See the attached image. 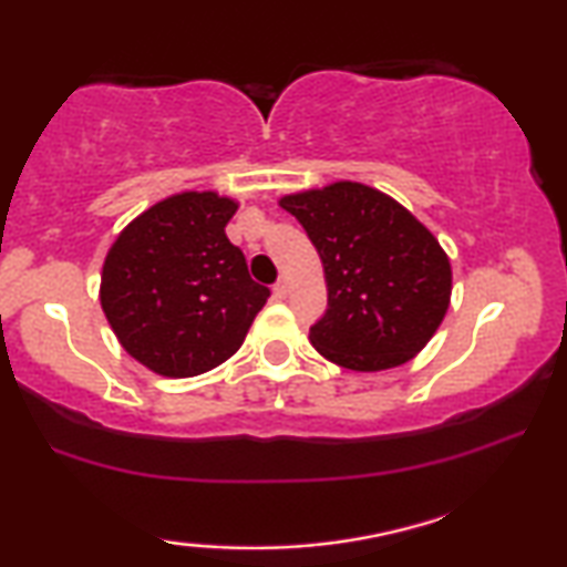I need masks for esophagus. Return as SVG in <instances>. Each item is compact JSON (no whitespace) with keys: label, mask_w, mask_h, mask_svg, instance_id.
Segmentation results:
<instances>
[{"label":"esophagus","mask_w":567,"mask_h":567,"mask_svg":"<svg viewBox=\"0 0 567 567\" xmlns=\"http://www.w3.org/2000/svg\"><path fill=\"white\" fill-rule=\"evenodd\" d=\"M286 293H289V284H286L284 278H281V281H278V284L274 286V297H276L278 301H281V299H286Z\"/></svg>","instance_id":"obj_1"}]
</instances>
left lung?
Instances as JSON below:
<instances>
[{
  "instance_id": "1",
  "label": "left lung",
  "mask_w": 567,
  "mask_h": 567,
  "mask_svg": "<svg viewBox=\"0 0 567 567\" xmlns=\"http://www.w3.org/2000/svg\"><path fill=\"white\" fill-rule=\"evenodd\" d=\"M278 204L307 229L327 284V311L309 330L319 355L348 371L404 365L445 319L453 268L430 229L379 188L334 182Z\"/></svg>"
}]
</instances>
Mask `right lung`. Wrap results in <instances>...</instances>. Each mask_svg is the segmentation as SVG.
I'll return each mask as SVG.
<instances>
[{
  "label": "right lung",
  "mask_w": 567,
  "mask_h": 567,
  "mask_svg": "<svg viewBox=\"0 0 567 567\" xmlns=\"http://www.w3.org/2000/svg\"><path fill=\"white\" fill-rule=\"evenodd\" d=\"M233 196L182 192L130 223L102 266L100 301L127 355L166 379L233 358L270 291L256 284L225 227Z\"/></svg>",
  "instance_id": "add662e5"
}]
</instances>
